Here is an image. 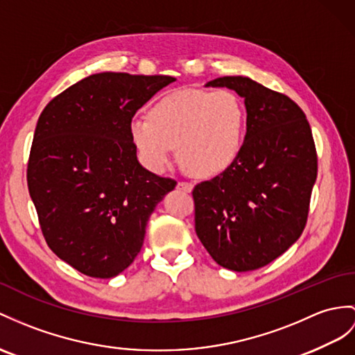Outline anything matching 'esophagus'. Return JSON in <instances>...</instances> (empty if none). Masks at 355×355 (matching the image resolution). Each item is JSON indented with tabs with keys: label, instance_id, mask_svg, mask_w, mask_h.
<instances>
[{
	"label": "esophagus",
	"instance_id": "obj_1",
	"mask_svg": "<svg viewBox=\"0 0 355 355\" xmlns=\"http://www.w3.org/2000/svg\"><path fill=\"white\" fill-rule=\"evenodd\" d=\"M178 188L182 189V191H185V193H191L193 191V185L188 184V182H179Z\"/></svg>",
	"mask_w": 355,
	"mask_h": 355
}]
</instances>
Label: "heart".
<instances>
[{
	"mask_svg": "<svg viewBox=\"0 0 355 355\" xmlns=\"http://www.w3.org/2000/svg\"><path fill=\"white\" fill-rule=\"evenodd\" d=\"M247 111L229 90H179L159 99L149 117L134 119L129 135L149 170L159 173L171 162L175 146L187 170L198 178L226 171L244 146Z\"/></svg>",
	"mask_w": 355,
	"mask_h": 355,
	"instance_id": "heart-1",
	"label": "heart"
}]
</instances>
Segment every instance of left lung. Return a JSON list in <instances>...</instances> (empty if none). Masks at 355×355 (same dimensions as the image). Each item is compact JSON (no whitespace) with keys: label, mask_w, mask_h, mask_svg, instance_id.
I'll list each match as a JSON object with an SVG mask.
<instances>
[{"label":"left lung","mask_w":355,"mask_h":355,"mask_svg":"<svg viewBox=\"0 0 355 355\" xmlns=\"http://www.w3.org/2000/svg\"><path fill=\"white\" fill-rule=\"evenodd\" d=\"M206 87L244 98L247 132L238 159L194 187L196 233L220 266L253 271L304 230L318 175L312 129L295 102L247 76H221Z\"/></svg>","instance_id":"1"}]
</instances>
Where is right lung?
Here are the masks:
<instances>
[{"label": "right lung", "mask_w": 355, "mask_h": 355, "mask_svg": "<svg viewBox=\"0 0 355 355\" xmlns=\"http://www.w3.org/2000/svg\"><path fill=\"white\" fill-rule=\"evenodd\" d=\"M175 81L94 73L60 93L37 120L30 197L49 248L89 277H116L134 262L149 217L176 187L138 162L129 135L135 112Z\"/></svg>", "instance_id": "obj_1"}]
</instances>
